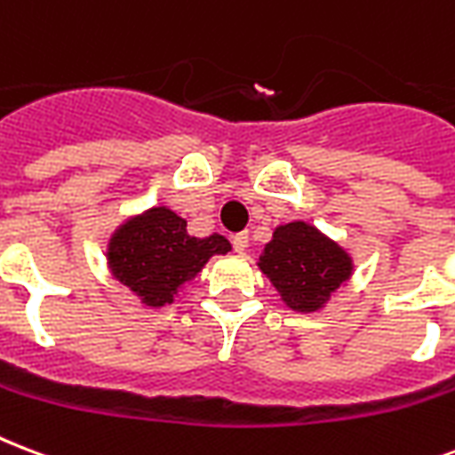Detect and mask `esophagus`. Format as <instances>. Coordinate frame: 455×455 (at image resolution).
Listing matches in <instances>:
<instances>
[{"label":"esophagus","instance_id":"34e87169","mask_svg":"<svg viewBox=\"0 0 455 455\" xmlns=\"http://www.w3.org/2000/svg\"><path fill=\"white\" fill-rule=\"evenodd\" d=\"M231 245H234L235 252L248 251V234H245V231H243V234H235L234 238H231Z\"/></svg>","mask_w":455,"mask_h":455}]
</instances>
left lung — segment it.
Returning <instances> with one entry per match:
<instances>
[{
	"label": "left lung",
	"instance_id": "8db88e82",
	"mask_svg": "<svg viewBox=\"0 0 455 455\" xmlns=\"http://www.w3.org/2000/svg\"><path fill=\"white\" fill-rule=\"evenodd\" d=\"M258 267L296 312L322 310L353 274L351 255L305 221L274 228Z\"/></svg>",
	"mask_w": 455,
	"mask_h": 455
}]
</instances>
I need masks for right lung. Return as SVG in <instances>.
I'll use <instances>...</instances> for the list:
<instances>
[{
	"instance_id": "obj_1",
	"label": "right lung",
	"mask_w": 455,
	"mask_h": 455,
	"mask_svg": "<svg viewBox=\"0 0 455 455\" xmlns=\"http://www.w3.org/2000/svg\"><path fill=\"white\" fill-rule=\"evenodd\" d=\"M231 243L220 234L196 238L186 220L169 207H150L126 220L109 238L107 265L114 279L148 307H166L212 255H227Z\"/></svg>"
}]
</instances>
